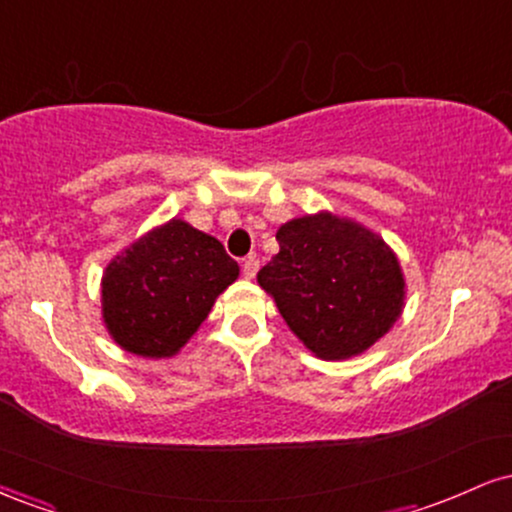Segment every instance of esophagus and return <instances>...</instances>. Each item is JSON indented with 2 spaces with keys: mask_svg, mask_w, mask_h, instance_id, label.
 I'll return each instance as SVG.
<instances>
[{
  "mask_svg": "<svg viewBox=\"0 0 512 512\" xmlns=\"http://www.w3.org/2000/svg\"><path fill=\"white\" fill-rule=\"evenodd\" d=\"M257 269H260V262H257V257H245L243 260V274H245V279H255V274H257Z\"/></svg>",
  "mask_w": 512,
  "mask_h": 512,
  "instance_id": "34e87169",
  "label": "esophagus"
}]
</instances>
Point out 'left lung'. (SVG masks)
Segmentation results:
<instances>
[{
	"instance_id": "8db88e82",
	"label": "left lung",
	"mask_w": 512,
	"mask_h": 512,
	"mask_svg": "<svg viewBox=\"0 0 512 512\" xmlns=\"http://www.w3.org/2000/svg\"><path fill=\"white\" fill-rule=\"evenodd\" d=\"M279 252L257 272L289 330L322 361L368 351L399 320L407 281L395 250L334 211L281 223Z\"/></svg>"
}]
</instances>
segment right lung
<instances>
[{
    "label": "right lung",
    "instance_id": "add662e5",
    "mask_svg": "<svg viewBox=\"0 0 512 512\" xmlns=\"http://www.w3.org/2000/svg\"><path fill=\"white\" fill-rule=\"evenodd\" d=\"M240 267L209 233L182 219L154 226L103 269L110 339L142 358H170L192 339Z\"/></svg>",
    "mask_w": 512,
    "mask_h": 512
}]
</instances>
